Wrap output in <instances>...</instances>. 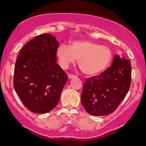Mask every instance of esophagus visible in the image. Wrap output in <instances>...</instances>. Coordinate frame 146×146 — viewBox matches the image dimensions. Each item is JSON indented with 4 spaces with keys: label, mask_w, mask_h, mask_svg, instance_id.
Returning <instances> with one entry per match:
<instances>
[{
    "label": "esophagus",
    "mask_w": 146,
    "mask_h": 146,
    "mask_svg": "<svg viewBox=\"0 0 146 146\" xmlns=\"http://www.w3.org/2000/svg\"><path fill=\"white\" fill-rule=\"evenodd\" d=\"M68 78H69L70 80H71V79L75 78H76V76L72 75V74H69V75H68Z\"/></svg>",
    "instance_id": "obj_1"
}]
</instances>
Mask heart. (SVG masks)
Segmentation results:
<instances>
[{"label": "heart", "instance_id": "heart-1", "mask_svg": "<svg viewBox=\"0 0 146 146\" xmlns=\"http://www.w3.org/2000/svg\"><path fill=\"white\" fill-rule=\"evenodd\" d=\"M56 56L62 68L66 69L78 59V66L86 75L100 73L110 64L112 52L108 47L90 40H74L70 47L61 44L56 50Z\"/></svg>", "mask_w": 146, "mask_h": 146}]
</instances>
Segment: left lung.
Segmentation results:
<instances>
[{
	"label": "left lung",
	"instance_id": "left-lung-1",
	"mask_svg": "<svg viewBox=\"0 0 146 146\" xmlns=\"http://www.w3.org/2000/svg\"><path fill=\"white\" fill-rule=\"evenodd\" d=\"M129 60L115 54L111 65L96 76L86 80L82 104L89 114L100 116L112 113L120 104L131 84Z\"/></svg>",
	"mask_w": 146,
	"mask_h": 146
}]
</instances>
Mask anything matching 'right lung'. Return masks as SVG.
<instances>
[{"instance_id":"obj_1","label":"right lung","mask_w":146,"mask_h":146,"mask_svg":"<svg viewBox=\"0 0 146 146\" xmlns=\"http://www.w3.org/2000/svg\"><path fill=\"white\" fill-rule=\"evenodd\" d=\"M59 42L42 34L26 44L15 66L14 88L25 107L34 113L49 112L59 102L67 74L56 64Z\"/></svg>"}]
</instances>
